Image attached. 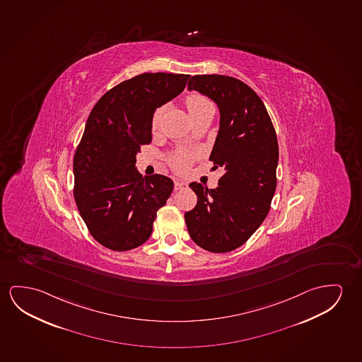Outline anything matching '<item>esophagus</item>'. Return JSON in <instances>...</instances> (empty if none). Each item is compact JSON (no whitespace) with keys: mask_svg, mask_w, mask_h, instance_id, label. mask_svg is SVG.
I'll return each mask as SVG.
<instances>
[{"mask_svg":"<svg viewBox=\"0 0 362 362\" xmlns=\"http://www.w3.org/2000/svg\"><path fill=\"white\" fill-rule=\"evenodd\" d=\"M185 187H187V183H184L182 180H175L174 182V189L175 190L183 189Z\"/></svg>","mask_w":362,"mask_h":362,"instance_id":"obj_1","label":"esophagus"}]
</instances>
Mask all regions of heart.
<instances>
[{
  "label": "heart",
  "instance_id": "b5f03b06",
  "mask_svg": "<svg viewBox=\"0 0 362 362\" xmlns=\"http://www.w3.org/2000/svg\"><path fill=\"white\" fill-rule=\"evenodd\" d=\"M185 104H187V107H188V112H189L190 115H192L193 112H197V110L202 109V107H204V106L211 105V103L206 100L204 96L198 94L189 95V96L187 98V100H185ZM160 117L161 109H156L154 114H153V117H151V130H153V132H156L158 128H159ZM192 159H193L192 153L187 151H177V153H174V154L170 156L169 164H170V167H172L175 172L184 173L188 170L190 163H192Z\"/></svg>",
  "mask_w": 362,
  "mask_h": 362
}]
</instances>
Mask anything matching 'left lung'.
I'll list each match as a JSON object with an SVG mask.
<instances>
[{
    "mask_svg": "<svg viewBox=\"0 0 362 362\" xmlns=\"http://www.w3.org/2000/svg\"><path fill=\"white\" fill-rule=\"evenodd\" d=\"M188 89L218 105L219 130L209 160L224 174L216 189L189 184L198 201L184 218L197 245L226 253L245 245L267 217L277 185V136L261 98L238 78L195 75Z\"/></svg>",
    "mask_w": 362,
    "mask_h": 362,
    "instance_id": "obj_1",
    "label": "left lung"
}]
</instances>
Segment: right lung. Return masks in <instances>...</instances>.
Wrapping results in <instances>:
<instances>
[{"label":"right lung","instance_id":"obj_1","mask_svg":"<svg viewBox=\"0 0 362 362\" xmlns=\"http://www.w3.org/2000/svg\"><path fill=\"white\" fill-rule=\"evenodd\" d=\"M189 76L140 74L109 90L90 112L74 156V198L90 234L109 250L146 242L172 194V179L143 178L135 163L151 141L153 114L183 91Z\"/></svg>","mask_w":362,"mask_h":362}]
</instances>
